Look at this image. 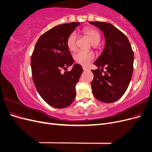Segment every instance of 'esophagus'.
I'll list each match as a JSON object with an SVG mask.
<instances>
[{
    "mask_svg": "<svg viewBox=\"0 0 152 152\" xmlns=\"http://www.w3.org/2000/svg\"><path fill=\"white\" fill-rule=\"evenodd\" d=\"M82 69H83V70L84 71H87V70H88V69H87L86 67H85V66H83L82 67Z\"/></svg>",
    "mask_w": 152,
    "mask_h": 152,
    "instance_id": "1",
    "label": "esophagus"
}]
</instances>
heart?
I'll use <instances>...</instances> for the list:
<instances>
[{"mask_svg": "<svg viewBox=\"0 0 152 152\" xmlns=\"http://www.w3.org/2000/svg\"><path fill=\"white\" fill-rule=\"evenodd\" d=\"M84 33L89 37L91 42L94 45H98L101 40V35L98 31L94 28H86L83 30ZM78 35L76 31H73L68 37L66 44L68 49L70 50H75L77 48V40ZM75 61L80 64L82 65L87 66L93 61L95 58V55L92 52L84 51V50H79L77 52L74 56Z\"/></svg>", "mask_w": 152, "mask_h": 152, "instance_id": "1", "label": "heart"}]
</instances>
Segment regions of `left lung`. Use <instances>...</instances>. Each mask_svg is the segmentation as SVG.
Masks as SVG:
<instances>
[{
  "label": "left lung",
  "instance_id": "left-lung-1",
  "mask_svg": "<svg viewBox=\"0 0 152 152\" xmlns=\"http://www.w3.org/2000/svg\"><path fill=\"white\" fill-rule=\"evenodd\" d=\"M89 23L102 30L105 37L103 52L94 63L98 69L92 70V91L100 102L113 103L122 97L129 85L134 53L126 35L115 26L106 22ZM104 67L106 71H103Z\"/></svg>",
  "mask_w": 152,
  "mask_h": 152
}]
</instances>
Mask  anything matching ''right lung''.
I'll use <instances>...</instances> for the list:
<instances>
[{
  "instance_id": "1",
  "label": "right lung",
  "mask_w": 152,
  "mask_h": 152,
  "mask_svg": "<svg viewBox=\"0 0 152 152\" xmlns=\"http://www.w3.org/2000/svg\"><path fill=\"white\" fill-rule=\"evenodd\" d=\"M80 23L59 25L45 31L37 42L31 56V74L39 94L48 104L56 108L70 105L75 98V86L82 68L75 64L66 44L68 37Z\"/></svg>"
}]
</instances>
